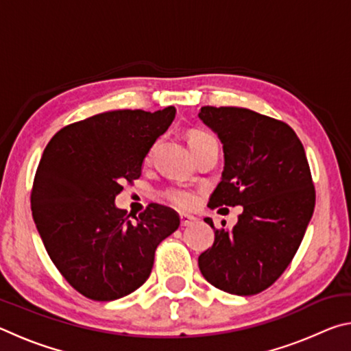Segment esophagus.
<instances>
[{"instance_id": "esophagus-1", "label": "esophagus", "mask_w": 351, "mask_h": 351, "mask_svg": "<svg viewBox=\"0 0 351 351\" xmlns=\"http://www.w3.org/2000/svg\"><path fill=\"white\" fill-rule=\"evenodd\" d=\"M180 218H181V226H184V228H186V226H192L195 221H197V218L192 215H187V213H181Z\"/></svg>"}]
</instances>
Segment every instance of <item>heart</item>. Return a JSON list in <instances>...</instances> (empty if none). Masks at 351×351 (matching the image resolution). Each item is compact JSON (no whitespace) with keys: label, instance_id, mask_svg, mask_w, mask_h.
<instances>
[{"label":"heart","instance_id":"b5f03b06","mask_svg":"<svg viewBox=\"0 0 351 351\" xmlns=\"http://www.w3.org/2000/svg\"><path fill=\"white\" fill-rule=\"evenodd\" d=\"M212 141H215V138H213L210 133L204 132V130L192 128L187 132V142L192 152H195L197 148L203 147L204 144H207V142H212ZM153 148L154 145L148 148V152L145 154V161H150ZM164 198L167 199L170 204L181 207V209H189V207H192L195 203H197V195H195L193 190L186 189V187H170L164 192Z\"/></svg>","mask_w":351,"mask_h":351}]
</instances>
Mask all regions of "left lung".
<instances>
[{
	"label": "left lung",
	"mask_w": 351,
	"mask_h": 351,
	"mask_svg": "<svg viewBox=\"0 0 351 351\" xmlns=\"http://www.w3.org/2000/svg\"><path fill=\"white\" fill-rule=\"evenodd\" d=\"M198 116L224 150L223 178L207 206H243L232 230L204 218L215 241L198 257L199 271L226 293L258 294L293 261L313 217L316 190L304 145L288 123L247 108L203 106Z\"/></svg>",
	"instance_id": "8db88e82"
}]
</instances>
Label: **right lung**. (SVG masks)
<instances>
[{
	"mask_svg": "<svg viewBox=\"0 0 351 351\" xmlns=\"http://www.w3.org/2000/svg\"><path fill=\"white\" fill-rule=\"evenodd\" d=\"M175 112H100L63 127L45 148L31 192L34 221L52 263L88 299L116 300L142 287L158 245L180 228L165 206L148 204L134 221L114 206Z\"/></svg>",
	"mask_w": 351,
	"mask_h": 351,
	"instance_id": "obj_1",
	"label": "right lung"
}]
</instances>
